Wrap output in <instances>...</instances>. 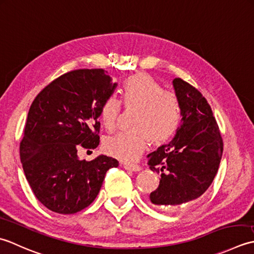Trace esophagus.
Returning <instances> with one entry per match:
<instances>
[{"instance_id": "esophagus-1", "label": "esophagus", "mask_w": 254, "mask_h": 254, "mask_svg": "<svg viewBox=\"0 0 254 254\" xmlns=\"http://www.w3.org/2000/svg\"><path fill=\"white\" fill-rule=\"evenodd\" d=\"M124 168L129 171H132V172H139L141 170V167L138 164H132V163H124Z\"/></svg>"}]
</instances>
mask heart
<instances>
[{
  "instance_id": "1",
  "label": "heart",
  "mask_w": 254,
  "mask_h": 254,
  "mask_svg": "<svg viewBox=\"0 0 254 254\" xmlns=\"http://www.w3.org/2000/svg\"><path fill=\"white\" fill-rule=\"evenodd\" d=\"M121 94L126 108H136L132 129L107 138L104 148L112 157L131 162L144 152L149 141L163 143L177 132L182 122V106L177 95L143 74L124 81ZM121 112L122 102L115 96H108L102 103L100 120L107 130L116 127Z\"/></svg>"
}]
</instances>
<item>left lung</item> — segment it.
Listing matches in <instances>:
<instances>
[{
    "label": "left lung",
    "mask_w": 254,
    "mask_h": 254,
    "mask_svg": "<svg viewBox=\"0 0 254 254\" xmlns=\"http://www.w3.org/2000/svg\"><path fill=\"white\" fill-rule=\"evenodd\" d=\"M182 123L173 140L148 154V165L161 177L151 203L174 210L203 195L218 171L224 142L213 111L201 93L175 77Z\"/></svg>",
    "instance_id": "8db88e82"
}]
</instances>
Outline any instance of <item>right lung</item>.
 I'll use <instances>...</instances> for the list:
<instances>
[{
  "label": "right lung",
  "mask_w": 254,
  "mask_h": 254,
  "mask_svg": "<svg viewBox=\"0 0 254 254\" xmlns=\"http://www.w3.org/2000/svg\"><path fill=\"white\" fill-rule=\"evenodd\" d=\"M116 87L107 71L79 69L60 75L30 105L19 154L36 197L58 214H75L93 203L116 159L80 160L77 150L100 143V108Z\"/></svg>",
  "instance_id": "obj_1"
}]
</instances>
